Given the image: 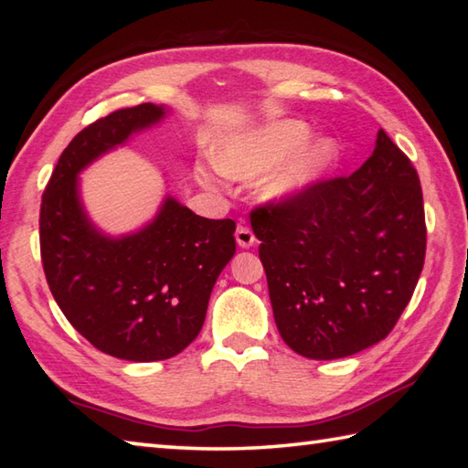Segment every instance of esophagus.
Masks as SVG:
<instances>
[{
	"label": "esophagus",
	"instance_id": "esophagus-1",
	"mask_svg": "<svg viewBox=\"0 0 468 468\" xmlns=\"http://www.w3.org/2000/svg\"><path fill=\"white\" fill-rule=\"evenodd\" d=\"M235 239H237V245L243 247V250H250V247L255 243V235L247 225H239L235 231Z\"/></svg>",
	"mask_w": 468,
	"mask_h": 468
}]
</instances>
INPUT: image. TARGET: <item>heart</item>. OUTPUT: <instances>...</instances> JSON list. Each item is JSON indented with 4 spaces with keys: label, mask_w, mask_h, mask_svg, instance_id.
<instances>
[{
    "label": "heart",
    "mask_w": 468,
    "mask_h": 468,
    "mask_svg": "<svg viewBox=\"0 0 468 468\" xmlns=\"http://www.w3.org/2000/svg\"><path fill=\"white\" fill-rule=\"evenodd\" d=\"M310 138V126L302 121H277L241 136L227 138L213 148V165L218 173L250 181L281 165L263 178L260 193L267 201H290L320 181L335 161V146L330 141ZM197 178L205 186H215V178L205 168H197Z\"/></svg>",
    "instance_id": "heart-1"
}]
</instances>
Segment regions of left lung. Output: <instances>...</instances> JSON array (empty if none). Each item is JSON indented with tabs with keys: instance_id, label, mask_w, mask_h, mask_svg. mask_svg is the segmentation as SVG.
Wrapping results in <instances>:
<instances>
[{
	"instance_id": "left-lung-1",
	"label": "left lung",
	"mask_w": 468,
	"mask_h": 468,
	"mask_svg": "<svg viewBox=\"0 0 468 468\" xmlns=\"http://www.w3.org/2000/svg\"><path fill=\"white\" fill-rule=\"evenodd\" d=\"M251 227L277 330L312 360L346 357L384 340L424 265L420 178L382 128L356 173L255 207Z\"/></svg>"
}]
</instances>
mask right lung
Returning a JSON list of instances; mask_svg holds the SVG:
<instances>
[{
  "label": "right lung",
  "mask_w": 468,
  "mask_h": 468,
  "mask_svg": "<svg viewBox=\"0 0 468 468\" xmlns=\"http://www.w3.org/2000/svg\"><path fill=\"white\" fill-rule=\"evenodd\" d=\"M163 116L146 102L88 124L64 148L39 208V251L59 310L96 350L131 362L166 360L195 340L235 253L233 218L198 217L173 197L153 223L118 239L86 217L78 173Z\"/></svg>",
  "instance_id": "add662e5"
}]
</instances>
